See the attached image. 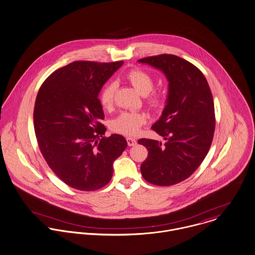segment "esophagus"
I'll use <instances>...</instances> for the list:
<instances>
[{
  "label": "esophagus",
  "mask_w": 255,
  "mask_h": 255,
  "mask_svg": "<svg viewBox=\"0 0 255 255\" xmlns=\"http://www.w3.org/2000/svg\"><path fill=\"white\" fill-rule=\"evenodd\" d=\"M126 139H127V143H128L129 146H133V145L137 144V139H135L134 137H128Z\"/></svg>",
  "instance_id": "1"
}]
</instances>
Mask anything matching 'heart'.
I'll return each instance as SVG.
<instances>
[{
    "instance_id": "obj_1",
    "label": "heart",
    "mask_w": 255,
    "mask_h": 255,
    "mask_svg": "<svg viewBox=\"0 0 255 255\" xmlns=\"http://www.w3.org/2000/svg\"><path fill=\"white\" fill-rule=\"evenodd\" d=\"M126 79L140 95L145 96L149 94L146 101L152 109H159L164 105L165 100L161 93L152 92L149 94L154 86V79L148 73L140 69H134L126 75ZM116 87L115 82H109L101 91L100 103L103 108L109 109L113 106ZM146 122L147 116L144 113L124 112L112 121L111 128L114 132L124 136H135Z\"/></svg>"
}]
</instances>
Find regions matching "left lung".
Instances as JSON below:
<instances>
[{
	"instance_id": "1",
	"label": "left lung",
	"mask_w": 255,
	"mask_h": 255,
	"mask_svg": "<svg viewBox=\"0 0 255 255\" xmlns=\"http://www.w3.org/2000/svg\"><path fill=\"white\" fill-rule=\"evenodd\" d=\"M138 62L162 71L169 81L167 104L151 127L166 141L137 140L148 150L141 176L159 186L176 184L191 176L209 152L216 128L213 95L203 73L184 59L161 54Z\"/></svg>"
}]
</instances>
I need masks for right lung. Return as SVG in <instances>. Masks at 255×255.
Here are the masks:
<instances>
[{
	"instance_id": "1",
	"label": "right lung",
	"mask_w": 255,
	"mask_h": 255,
	"mask_svg": "<svg viewBox=\"0 0 255 255\" xmlns=\"http://www.w3.org/2000/svg\"><path fill=\"white\" fill-rule=\"evenodd\" d=\"M123 61H76L53 72L39 88L34 127L39 150L49 168L67 185L94 191L107 185L113 164L127 147L118 134L104 137L107 128L98 98L106 81Z\"/></svg>"
}]
</instances>
